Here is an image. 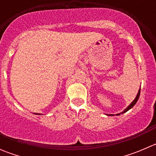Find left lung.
Segmentation results:
<instances>
[{
  "mask_svg": "<svg viewBox=\"0 0 156 156\" xmlns=\"http://www.w3.org/2000/svg\"><path fill=\"white\" fill-rule=\"evenodd\" d=\"M140 89L139 90H138L137 94H136V97H135L134 100H133V102H132V103H130V104L129 105V106H127V107L126 108H125V109L124 110L123 112H121V113H118V114H116V115H120L121 114H123V113H125V112H126L128 111V110H130V108H133V106H134L135 104H136V102H137L138 99H139V97H140ZM106 115H108V116H113V115H112V114H106Z\"/></svg>",
  "mask_w": 156,
  "mask_h": 156,
  "instance_id": "8db88e82",
  "label": "left lung"
}]
</instances>
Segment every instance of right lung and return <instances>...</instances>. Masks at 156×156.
I'll use <instances>...</instances> for the list:
<instances>
[{
  "instance_id": "right-lung-1",
  "label": "right lung",
  "mask_w": 156,
  "mask_h": 156,
  "mask_svg": "<svg viewBox=\"0 0 156 156\" xmlns=\"http://www.w3.org/2000/svg\"><path fill=\"white\" fill-rule=\"evenodd\" d=\"M35 115H41V114H37V113H35Z\"/></svg>"
}]
</instances>
